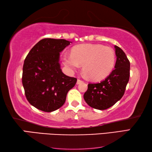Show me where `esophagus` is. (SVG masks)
Masks as SVG:
<instances>
[{
  "instance_id": "esophagus-1",
  "label": "esophagus",
  "mask_w": 152,
  "mask_h": 152,
  "mask_svg": "<svg viewBox=\"0 0 152 152\" xmlns=\"http://www.w3.org/2000/svg\"><path fill=\"white\" fill-rule=\"evenodd\" d=\"M84 81L82 80H80V79H78V80H77V84H81Z\"/></svg>"
}]
</instances>
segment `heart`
Masks as SVG:
<instances>
[{
	"mask_svg": "<svg viewBox=\"0 0 152 152\" xmlns=\"http://www.w3.org/2000/svg\"><path fill=\"white\" fill-rule=\"evenodd\" d=\"M64 64L71 70L82 65L84 76L92 80H100L111 73L116 63L112 48L100 44H82L72 48L71 55L64 54Z\"/></svg>",
	"mask_w": 152,
	"mask_h": 152,
	"instance_id": "b5f03b06",
	"label": "heart"
}]
</instances>
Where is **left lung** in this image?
<instances>
[{
    "instance_id": "1",
    "label": "left lung",
    "mask_w": 152,
    "mask_h": 152,
    "mask_svg": "<svg viewBox=\"0 0 152 152\" xmlns=\"http://www.w3.org/2000/svg\"><path fill=\"white\" fill-rule=\"evenodd\" d=\"M117 60L115 69L100 83L88 84L84 94V101L90 107L105 110L121 99L129 80L130 62L124 51L115 45Z\"/></svg>"
}]
</instances>
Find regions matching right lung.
I'll return each mask as SVG.
<instances>
[{
    "label": "right lung",
    "instance_id": "add662e5",
    "mask_svg": "<svg viewBox=\"0 0 152 152\" xmlns=\"http://www.w3.org/2000/svg\"><path fill=\"white\" fill-rule=\"evenodd\" d=\"M70 42L45 38L30 50L24 61L22 83L29 103L44 112L63 106L68 91L77 79L64 74L60 68V53Z\"/></svg>",
    "mask_w": 152,
    "mask_h": 152
}]
</instances>
